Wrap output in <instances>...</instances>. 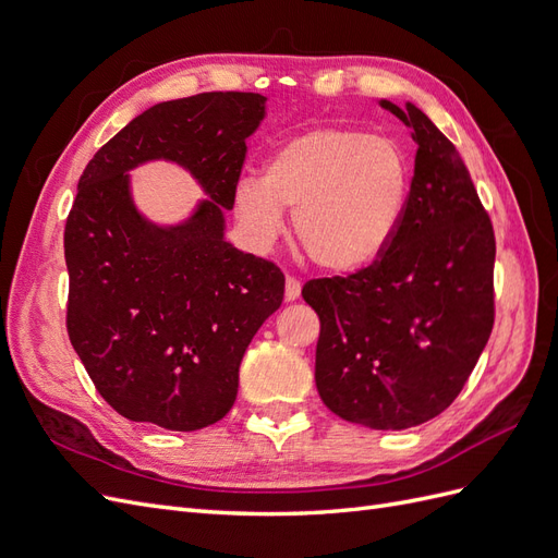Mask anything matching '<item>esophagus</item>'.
Returning a JSON list of instances; mask_svg holds the SVG:
<instances>
[{"mask_svg":"<svg viewBox=\"0 0 558 558\" xmlns=\"http://www.w3.org/2000/svg\"><path fill=\"white\" fill-rule=\"evenodd\" d=\"M300 291H302L300 281H298V279H293V277H286V291H283L286 300H289V302L298 300V298H300Z\"/></svg>","mask_w":558,"mask_h":558,"instance_id":"esophagus-1","label":"esophagus"}]
</instances>
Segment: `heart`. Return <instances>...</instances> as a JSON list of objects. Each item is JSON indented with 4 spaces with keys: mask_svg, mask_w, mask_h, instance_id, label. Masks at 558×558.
<instances>
[{
    "mask_svg": "<svg viewBox=\"0 0 558 558\" xmlns=\"http://www.w3.org/2000/svg\"><path fill=\"white\" fill-rule=\"evenodd\" d=\"M410 162L388 137L351 128H314L281 142L260 181L242 179L234 214L248 240L267 248L293 211V238L320 269L373 265L393 242L410 197Z\"/></svg>",
    "mask_w": 558,
    "mask_h": 558,
    "instance_id": "b5f03b06",
    "label": "heart"
}]
</instances>
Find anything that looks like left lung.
I'll return each instance as SVG.
<instances>
[{
	"label": "left lung",
	"instance_id": "1",
	"mask_svg": "<svg viewBox=\"0 0 558 558\" xmlns=\"http://www.w3.org/2000/svg\"><path fill=\"white\" fill-rule=\"evenodd\" d=\"M416 142L408 207L393 242L349 277L312 279L316 388L351 424L402 430L461 393L494 328L496 238L459 150L408 102L381 99Z\"/></svg>",
	"mask_w": 558,
	"mask_h": 558
}]
</instances>
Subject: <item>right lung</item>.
Listing matches in <instances>:
<instances>
[{"label": "right lung", "mask_w": 558, "mask_h": 558, "mask_svg": "<svg viewBox=\"0 0 558 558\" xmlns=\"http://www.w3.org/2000/svg\"><path fill=\"white\" fill-rule=\"evenodd\" d=\"M263 116L258 93L160 102L78 179L64 226L66 332L99 396L130 421L181 433L221 421L248 342L281 305V269L223 238ZM148 159L185 166L210 195L189 222L156 227L133 207L126 172Z\"/></svg>", "instance_id": "right-lung-1"}]
</instances>
